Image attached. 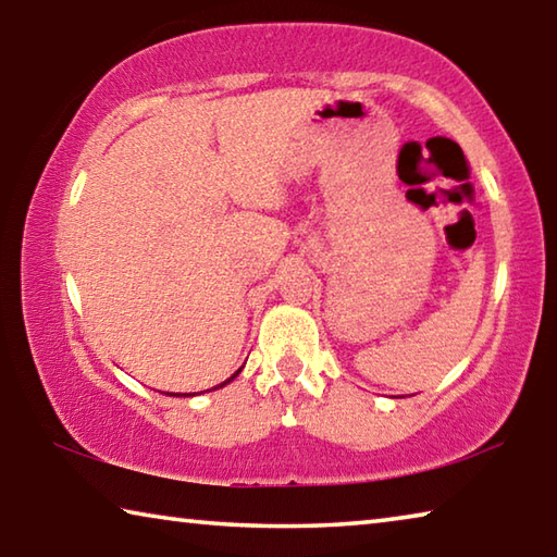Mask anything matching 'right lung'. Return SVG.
<instances>
[{
    "instance_id": "obj_1",
    "label": "right lung",
    "mask_w": 557,
    "mask_h": 557,
    "mask_svg": "<svg viewBox=\"0 0 557 557\" xmlns=\"http://www.w3.org/2000/svg\"><path fill=\"white\" fill-rule=\"evenodd\" d=\"M238 373H240V371H235V373L231 375V379H228V381H223L221 385H215V388H223V385H225V383H231V381H233V379H235V375H238ZM215 388H213V391H215Z\"/></svg>"
}]
</instances>
